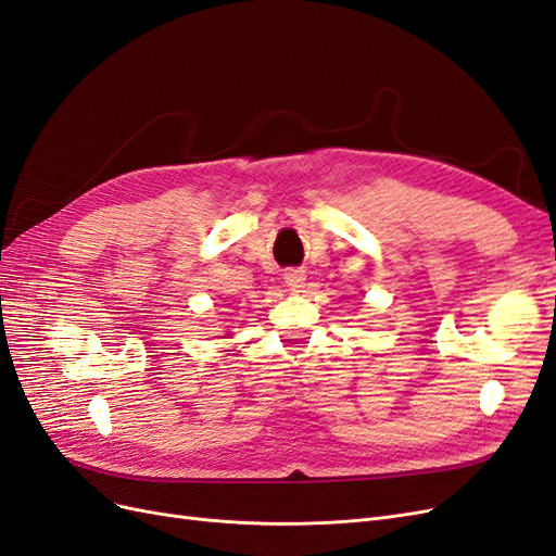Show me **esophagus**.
Wrapping results in <instances>:
<instances>
[{
  "mask_svg": "<svg viewBox=\"0 0 556 556\" xmlns=\"http://www.w3.org/2000/svg\"><path fill=\"white\" fill-rule=\"evenodd\" d=\"M304 280H306V274L299 271V268H290V271L285 274V282H288V288L292 292H301V288H304Z\"/></svg>",
  "mask_w": 556,
  "mask_h": 556,
  "instance_id": "1",
  "label": "esophagus"
}]
</instances>
